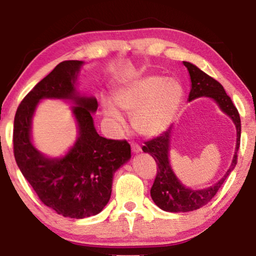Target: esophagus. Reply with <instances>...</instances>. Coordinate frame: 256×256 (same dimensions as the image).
Returning a JSON list of instances; mask_svg holds the SVG:
<instances>
[{
    "instance_id": "34e87169",
    "label": "esophagus",
    "mask_w": 256,
    "mask_h": 256,
    "mask_svg": "<svg viewBox=\"0 0 256 256\" xmlns=\"http://www.w3.org/2000/svg\"><path fill=\"white\" fill-rule=\"evenodd\" d=\"M132 152L134 154H140L142 152L141 146H140L138 144H136V143H132Z\"/></svg>"
}]
</instances>
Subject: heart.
<instances>
[{"instance_id":"obj_1","label":"heart","mask_w":256,"mask_h":256,"mask_svg":"<svg viewBox=\"0 0 256 256\" xmlns=\"http://www.w3.org/2000/svg\"><path fill=\"white\" fill-rule=\"evenodd\" d=\"M183 96V87L176 80L149 76L118 88L114 94L115 105L110 100L104 99L102 112L114 132H118L124 128V118L118 108L132 115V129L138 135L155 138L172 124Z\"/></svg>"}]
</instances>
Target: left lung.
<instances>
[{
	"mask_svg": "<svg viewBox=\"0 0 256 256\" xmlns=\"http://www.w3.org/2000/svg\"><path fill=\"white\" fill-rule=\"evenodd\" d=\"M185 68H188V74L191 79V90L188 94V102L198 98H210L218 104L220 110L225 113L227 116L230 118L236 129V152H234L232 163L230 169L226 171L222 178L216 182L212 186L205 188H191L185 186L182 183L180 178L176 176L174 171L170 164V142L171 134H172V126H170L166 132L160 134L158 138L146 142L142 150L148 152L156 160L158 169L154 182L150 194L155 204L160 210L166 212H190L194 210L200 208L202 206L208 204L211 199L214 197L220 186L228 174L232 172L236 166L238 150L240 146V136H241V121L238 110L234 106L230 98L227 96L222 84L216 82V79L202 72L197 66L188 62H183Z\"/></svg>",
	"mask_w": 256,
	"mask_h": 256,
	"instance_id": "left-lung-1",
	"label": "left lung"
}]
</instances>
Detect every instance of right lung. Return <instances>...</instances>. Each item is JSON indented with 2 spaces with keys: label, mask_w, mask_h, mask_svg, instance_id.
Instances as JSON below:
<instances>
[{
  "label": "right lung",
  "mask_w": 256,
  "mask_h": 256,
  "mask_svg": "<svg viewBox=\"0 0 256 256\" xmlns=\"http://www.w3.org/2000/svg\"><path fill=\"white\" fill-rule=\"evenodd\" d=\"M84 64L66 60L56 66L24 98L14 121V155L20 172L45 205L73 219L102 211L110 202L115 171L132 157L127 141L108 140L96 132L92 115L98 110V101L76 90ZM44 98L74 104L78 136L64 156H44L32 142V118Z\"/></svg>",
  "instance_id": "add662e5"
}]
</instances>
